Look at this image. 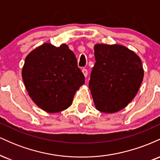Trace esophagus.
Wrapping results in <instances>:
<instances>
[{
	"label": "esophagus",
	"instance_id": "34e87169",
	"mask_svg": "<svg viewBox=\"0 0 160 160\" xmlns=\"http://www.w3.org/2000/svg\"><path fill=\"white\" fill-rule=\"evenodd\" d=\"M82 74H83L84 77H85V78H86V77H87V75H88L87 70H86V68H83V69L82 70Z\"/></svg>",
	"mask_w": 160,
	"mask_h": 160
}]
</instances>
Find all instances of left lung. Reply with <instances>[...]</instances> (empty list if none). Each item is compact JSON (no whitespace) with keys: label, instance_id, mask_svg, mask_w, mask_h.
I'll use <instances>...</instances> for the list:
<instances>
[{"label":"left lung","instance_id":"1","mask_svg":"<svg viewBox=\"0 0 160 160\" xmlns=\"http://www.w3.org/2000/svg\"><path fill=\"white\" fill-rule=\"evenodd\" d=\"M94 51L96 62L89 87L95 107L106 113L120 111L133 100L142 82L140 57L120 44L97 43Z\"/></svg>","mask_w":160,"mask_h":160}]
</instances>
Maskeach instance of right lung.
<instances>
[{
	"instance_id": "1",
	"label": "right lung",
	"mask_w": 160,
	"mask_h": 160,
	"mask_svg": "<svg viewBox=\"0 0 160 160\" xmlns=\"http://www.w3.org/2000/svg\"><path fill=\"white\" fill-rule=\"evenodd\" d=\"M22 77L30 98L47 113L68 108L85 82L74 53L65 43L56 47L45 43L33 49L25 58Z\"/></svg>"
}]
</instances>
